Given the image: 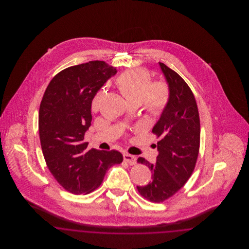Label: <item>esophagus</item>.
Wrapping results in <instances>:
<instances>
[{
  "label": "esophagus",
  "mask_w": 249,
  "mask_h": 249,
  "mask_svg": "<svg viewBox=\"0 0 249 249\" xmlns=\"http://www.w3.org/2000/svg\"><path fill=\"white\" fill-rule=\"evenodd\" d=\"M123 158H124V160L126 162H128L130 165H134L136 163V160H137L135 156L129 154V153H124L123 154Z\"/></svg>",
  "instance_id": "34e87169"
}]
</instances>
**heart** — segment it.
<instances>
[{
  "instance_id": "heart-1",
  "label": "heart",
  "mask_w": 249,
  "mask_h": 249,
  "mask_svg": "<svg viewBox=\"0 0 249 249\" xmlns=\"http://www.w3.org/2000/svg\"><path fill=\"white\" fill-rule=\"evenodd\" d=\"M120 92L130 106H139L152 116L163 113L170 100L168 84L158 80L151 83L150 73L143 69H133L124 71L116 80ZM105 90H99L92 100V110L98 111L101 107Z\"/></svg>"
}]
</instances>
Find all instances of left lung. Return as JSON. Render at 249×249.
I'll use <instances>...</instances> for the list:
<instances>
[{"label":"left lung","mask_w":249,"mask_h":249,"mask_svg":"<svg viewBox=\"0 0 249 249\" xmlns=\"http://www.w3.org/2000/svg\"><path fill=\"white\" fill-rule=\"evenodd\" d=\"M170 88V100L152 132L159 138L155 164L143 158L137 161L152 171V181L137 186L143 198L161 202L172 197L190 178L200 148V118L195 97L185 80L164 63L159 62Z\"/></svg>","instance_id":"1"}]
</instances>
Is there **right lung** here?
I'll return each instance as SVG.
<instances>
[{"instance_id":"obj_1","label":"right lung","mask_w":249,"mask_h":249,"mask_svg":"<svg viewBox=\"0 0 249 249\" xmlns=\"http://www.w3.org/2000/svg\"><path fill=\"white\" fill-rule=\"evenodd\" d=\"M101 60L59 71L48 86L39 109L42 151L52 176L72 194H89L102 184L107 170L123 160L117 150H87L91 103L98 90L117 73Z\"/></svg>"}]
</instances>
